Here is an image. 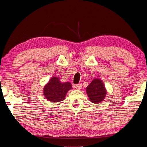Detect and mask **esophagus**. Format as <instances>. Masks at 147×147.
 I'll return each instance as SVG.
<instances>
[{
	"label": "esophagus",
	"mask_w": 147,
	"mask_h": 147,
	"mask_svg": "<svg viewBox=\"0 0 147 147\" xmlns=\"http://www.w3.org/2000/svg\"><path fill=\"white\" fill-rule=\"evenodd\" d=\"M74 88H75L76 89H77V90L81 89V88H82V84H75V85H74Z\"/></svg>",
	"instance_id": "obj_1"
}]
</instances>
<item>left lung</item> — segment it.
<instances>
[{
	"instance_id": "1",
	"label": "left lung",
	"mask_w": 147,
	"mask_h": 147,
	"mask_svg": "<svg viewBox=\"0 0 147 147\" xmlns=\"http://www.w3.org/2000/svg\"><path fill=\"white\" fill-rule=\"evenodd\" d=\"M86 92L90 102L98 104L104 100L107 91L102 80L94 78L86 88Z\"/></svg>"
}]
</instances>
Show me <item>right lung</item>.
<instances>
[{
	"label": "right lung",
	"instance_id": "add662e5",
	"mask_svg": "<svg viewBox=\"0 0 147 147\" xmlns=\"http://www.w3.org/2000/svg\"><path fill=\"white\" fill-rule=\"evenodd\" d=\"M71 89V82H62L59 77L54 76L45 85L43 94L49 101L52 102H60L65 100L66 94Z\"/></svg>",
	"mask_w": 147,
	"mask_h": 147
}]
</instances>
